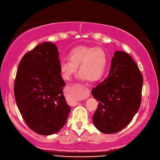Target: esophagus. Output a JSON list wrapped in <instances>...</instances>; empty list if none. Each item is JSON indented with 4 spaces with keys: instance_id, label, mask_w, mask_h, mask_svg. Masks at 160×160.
Instances as JSON below:
<instances>
[{
    "instance_id": "34e87169",
    "label": "esophagus",
    "mask_w": 160,
    "mask_h": 160,
    "mask_svg": "<svg viewBox=\"0 0 160 160\" xmlns=\"http://www.w3.org/2000/svg\"><path fill=\"white\" fill-rule=\"evenodd\" d=\"M89 95V90L86 87L81 85H75L72 87V90L69 93L68 101L71 104H77V99L75 98L81 99H86Z\"/></svg>"
}]
</instances>
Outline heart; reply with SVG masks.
Here are the masks:
<instances>
[{
    "mask_svg": "<svg viewBox=\"0 0 160 160\" xmlns=\"http://www.w3.org/2000/svg\"><path fill=\"white\" fill-rule=\"evenodd\" d=\"M69 60L61 62L60 71L63 79L70 80L79 66V78L95 81L99 79L107 62V55L99 47L81 45L72 49L69 53Z\"/></svg>",
    "mask_w": 160,
    "mask_h": 160,
    "instance_id": "heart-1",
    "label": "heart"
}]
</instances>
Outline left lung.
Instances as JSON below:
<instances>
[{
  "label": "left lung",
  "mask_w": 160,
  "mask_h": 160,
  "mask_svg": "<svg viewBox=\"0 0 160 160\" xmlns=\"http://www.w3.org/2000/svg\"><path fill=\"white\" fill-rule=\"evenodd\" d=\"M143 76L128 53L115 51L108 76L92 89L98 101L93 116L95 128L101 132L117 133L132 122L142 100Z\"/></svg>",
  "instance_id": "1"
}]
</instances>
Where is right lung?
Masks as SVG:
<instances>
[{
    "mask_svg": "<svg viewBox=\"0 0 160 160\" xmlns=\"http://www.w3.org/2000/svg\"><path fill=\"white\" fill-rule=\"evenodd\" d=\"M59 55L51 42L37 45L22 57L14 81V98L23 119L42 135L59 132L71 110L62 91L66 84Z\"/></svg>",
    "mask_w": 160,
    "mask_h": 160,
    "instance_id": "1",
    "label": "right lung"
}]
</instances>
